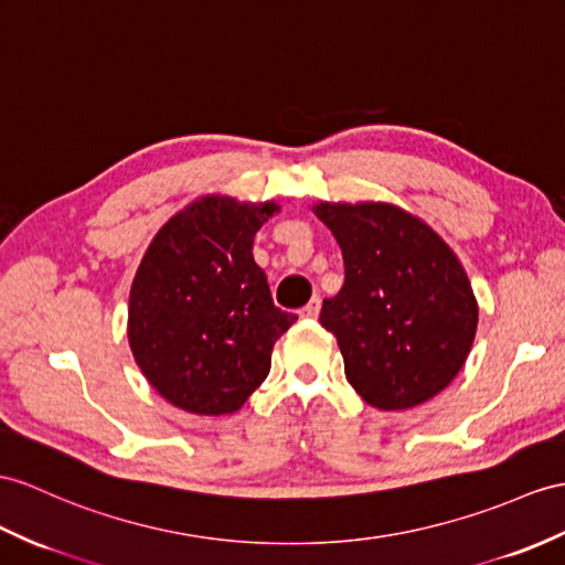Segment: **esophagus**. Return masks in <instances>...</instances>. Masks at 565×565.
Instances as JSON below:
<instances>
[{"instance_id": "1", "label": "esophagus", "mask_w": 565, "mask_h": 565, "mask_svg": "<svg viewBox=\"0 0 565 565\" xmlns=\"http://www.w3.org/2000/svg\"><path fill=\"white\" fill-rule=\"evenodd\" d=\"M319 311H321V297H311L309 305L305 309H299V316L301 319H316Z\"/></svg>"}]
</instances>
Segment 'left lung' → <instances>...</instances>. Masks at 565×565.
<instances>
[{
    "label": "left lung",
    "instance_id": "8db88e82",
    "mask_svg": "<svg viewBox=\"0 0 565 565\" xmlns=\"http://www.w3.org/2000/svg\"><path fill=\"white\" fill-rule=\"evenodd\" d=\"M345 264L323 299L350 386L379 409H407L458 376L477 333V299L450 246L388 203L316 205Z\"/></svg>",
    "mask_w": 565,
    "mask_h": 565
}]
</instances>
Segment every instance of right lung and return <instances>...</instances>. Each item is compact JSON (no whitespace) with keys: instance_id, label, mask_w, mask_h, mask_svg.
<instances>
[{"instance_id":"add662e5","label":"right lung","mask_w":565,"mask_h":565,"mask_svg":"<svg viewBox=\"0 0 565 565\" xmlns=\"http://www.w3.org/2000/svg\"><path fill=\"white\" fill-rule=\"evenodd\" d=\"M275 211L211 196L164 225L136 273L129 345L164 401L194 415L239 409L297 316L273 305L254 235Z\"/></svg>"}]
</instances>
